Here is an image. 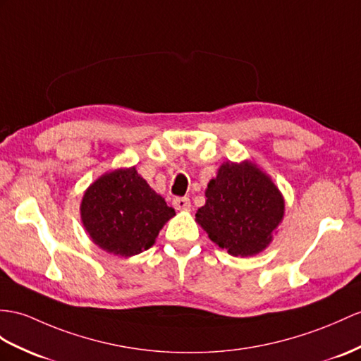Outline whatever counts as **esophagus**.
<instances>
[{"mask_svg":"<svg viewBox=\"0 0 361 361\" xmlns=\"http://www.w3.org/2000/svg\"><path fill=\"white\" fill-rule=\"evenodd\" d=\"M173 205L176 209H190L191 208V202L188 197H176L173 200Z\"/></svg>","mask_w":361,"mask_h":361,"instance_id":"esophagus-1","label":"esophagus"}]
</instances>
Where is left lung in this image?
Returning a JSON list of instances; mask_svg holds the SVG:
<instances>
[{
	"instance_id": "left-lung-1",
	"label": "left lung",
	"mask_w": 361,
	"mask_h": 361,
	"mask_svg": "<svg viewBox=\"0 0 361 361\" xmlns=\"http://www.w3.org/2000/svg\"><path fill=\"white\" fill-rule=\"evenodd\" d=\"M196 221L208 237L233 256H254L268 247L285 204L268 176L250 162H226L207 188Z\"/></svg>"
}]
</instances>
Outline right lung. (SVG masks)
I'll use <instances>...</instances> for the list:
<instances>
[{"instance_id":"add662e5","label":"right lung","mask_w":361,"mask_h":361,"mask_svg":"<svg viewBox=\"0 0 361 361\" xmlns=\"http://www.w3.org/2000/svg\"><path fill=\"white\" fill-rule=\"evenodd\" d=\"M174 209L140 178L136 169L102 176L85 191L81 217L99 248L128 257L148 250Z\"/></svg>"}]
</instances>
